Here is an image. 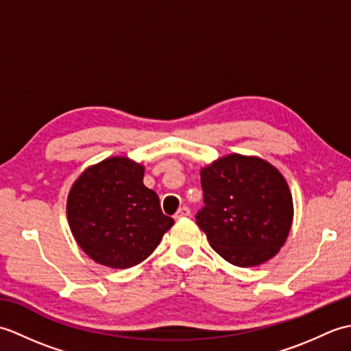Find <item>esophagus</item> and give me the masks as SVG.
<instances>
[{
	"label": "esophagus",
	"mask_w": 351,
	"mask_h": 351,
	"mask_svg": "<svg viewBox=\"0 0 351 351\" xmlns=\"http://www.w3.org/2000/svg\"><path fill=\"white\" fill-rule=\"evenodd\" d=\"M190 208L189 206H181L180 210L176 211V214H175V219H182V217H189L190 215Z\"/></svg>",
	"instance_id": "obj_1"
}]
</instances>
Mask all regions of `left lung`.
<instances>
[{"label":"left lung","mask_w":351,"mask_h":351,"mask_svg":"<svg viewBox=\"0 0 351 351\" xmlns=\"http://www.w3.org/2000/svg\"><path fill=\"white\" fill-rule=\"evenodd\" d=\"M204 206L196 223L228 263L253 267L271 259L293 221L287 181L270 162L232 154L200 171Z\"/></svg>","instance_id":"obj_1"}]
</instances>
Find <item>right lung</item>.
Listing matches in <instances>:
<instances>
[{"label":"right lung","instance_id":"1","mask_svg":"<svg viewBox=\"0 0 351 351\" xmlns=\"http://www.w3.org/2000/svg\"><path fill=\"white\" fill-rule=\"evenodd\" d=\"M140 164L113 156L88 167L72 185L68 220L80 247L98 264L130 268L155 250L173 225L143 184Z\"/></svg>","mask_w":351,"mask_h":351}]
</instances>
